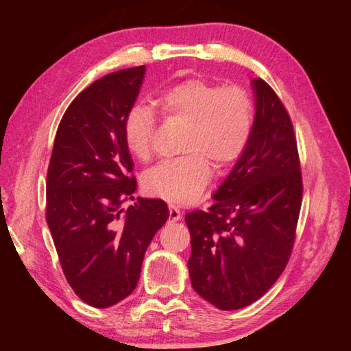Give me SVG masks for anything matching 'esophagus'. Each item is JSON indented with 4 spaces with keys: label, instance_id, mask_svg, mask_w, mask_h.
<instances>
[{
    "label": "esophagus",
    "instance_id": "34e87169",
    "mask_svg": "<svg viewBox=\"0 0 351 351\" xmlns=\"http://www.w3.org/2000/svg\"><path fill=\"white\" fill-rule=\"evenodd\" d=\"M169 217H170V221H180L182 217L180 208L176 205H169Z\"/></svg>",
    "mask_w": 351,
    "mask_h": 351
}]
</instances>
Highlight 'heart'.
Here are the masks:
<instances>
[{
	"mask_svg": "<svg viewBox=\"0 0 351 351\" xmlns=\"http://www.w3.org/2000/svg\"><path fill=\"white\" fill-rule=\"evenodd\" d=\"M156 102L164 116L189 125L182 143L189 155L146 171L143 187L171 204H191L210 181V164L217 170L226 169L247 147L253 128L252 99L238 86L189 78L164 90ZM154 134V111L136 104L125 116L123 140L137 160L151 158Z\"/></svg>",
	"mask_w": 351,
	"mask_h": 351,
	"instance_id": "1",
	"label": "heart"
}]
</instances>
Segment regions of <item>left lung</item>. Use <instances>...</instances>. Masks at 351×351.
<instances>
[{"mask_svg":"<svg viewBox=\"0 0 351 351\" xmlns=\"http://www.w3.org/2000/svg\"><path fill=\"white\" fill-rule=\"evenodd\" d=\"M252 136L208 211L185 214L189 273L196 293L221 311L249 306L279 279L293 250L303 185L293 123L264 80L252 81Z\"/></svg>","mask_w":351,"mask_h":351,"instance_id":"8db88e82","label":"left lung"}]
</instances>
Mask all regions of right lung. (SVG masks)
<instances>
[{
  "label": "right lung",
  "mask_w": 351,
  "mask_h": 351,
  "mask_svg": "<svg viewBox=\"0 0 351 351\" xmlns=\"http://www.w3.org/2000/svg\"><path fill=\"white\" fill-rule=\"evenodd\" d=\"M146 68L95 81L66 110L47 175V223L63 273L81 300L110 308L137 287L154 235L169 219L161 199L137 197L123 121Z\"/></svg>",
  "instance_id": "add662e5"
}]
</instances>
